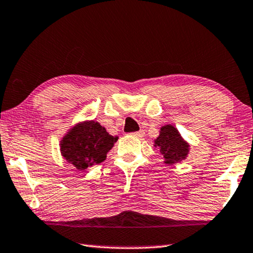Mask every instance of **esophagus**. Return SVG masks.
<instances>
[{
  "label": "esophagus",
  "instance_id": "obj_1",
  "mask_svg": "<svg viewBox=\"0 0 253 253\" xmlns=\"http://www.w3.org/2000/svg\"><path fill=\"white\" fill-rule=\"evenodd\" d=\"M133 135V137H137V138H141V137H144V134H145V132H144V130H139V131H135V132H132L131 133Z\"/></svg>",
  "mask_w": 253,
  "mask_h": 253
}]
</instances>
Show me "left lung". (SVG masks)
<instances>
[{"mask_svg": "<svg viewBox=\"0 0 253 253\" xmlns=\"http://www.w3.org/2000/svg\"><path fill=\"white\" fill-rule=\"evenodd\" d=\"M155 146L160 148V153L163 155L167 164L181 162L186 159L189 151V145L172 126L161 127L160 135L155 140Z\"/></svg>", "mask_w": 253, "mask_h": 253, "instance_id": "1", "label": "left lung"}]
</instances>
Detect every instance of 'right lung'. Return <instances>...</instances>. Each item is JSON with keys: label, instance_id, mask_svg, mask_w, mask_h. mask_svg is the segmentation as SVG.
<instances>
[{"label": "right lung", "instance_id": "add662e5", "mask_svg": "<svg viewBox=\"0 0 253 253\" xmlns=\"http://www.w3.org/2000/svg\"><path fill=\"white\" fill-rule=\"evenodd\" d=\"M118 140L98 122L89 121L73 127L60 142V151L67 162L78 170H85L104 162Z\"/></svg>", "mask_w": 253, "mask_h": 253}]
</instances>
